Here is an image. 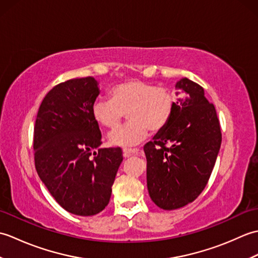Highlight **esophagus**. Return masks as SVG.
<instances>
[{
    "instance_id": "obj_1",
    "label": "esophagus",
    "mask_w": 258,
    "mask_h": 258,
    "mask_svg": "<svg viewBox=\"0 0 258 258\" xmlns=\"http://www.w3.org/2000/svg\"><path fill=\"white\" fill-rule=\"evenodd\" d=\"M139 154H140V151L138 149H124L123 150V155L125 158L139 155Z\"/></svg>"
}]
</instances>
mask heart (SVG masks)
Wrapping results in <instances>:
<instances>
[{
	"label": "heart",
	"mask_w": 258,
	"mask_h": 258,
	"mask_svg": "<svg viewBox=\"0 0 258 258\" xmlns=\"http://www.w3.org/2000/svg\"><path fill=\"white\" fill-rule=\"evenodd\" d=\"M111 98H97L93 103L92 115L96 123L115 128L127 115L128 123L109 133L113 145L128 147L143 142L149 131L160 133L174 115L177 102L167 87L141 80H130L109 90Z\"/></svg>",
	"instance_id": "obj_1"
}]
</instances>
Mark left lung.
I'll use <instances>...</instances> for the list:
<instances>
[{"instance_id":"obj_1","label":"left lung","mask_w":258,"mask_h":258,"mask_svg":"<svg viewBox=\"0 0 258 258\" xmlns=\"http://www.w3.org/2000/svg\"><path fill=\"white\" fill-rule=\"evenodd\" d=\"M171 122L144 146L147 189L165 211L195 201L211 177L222 143L215 106L201 85L182 79Z\"/></svg>"}]
</instances>
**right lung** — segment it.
Returning <instances> with one entry per match:
<instances>
[{
    "label": "right lung",
    "instance_id": "obj_1",
    "mask_svg": "<svg viewBox=\"0 0 258 258\" xmlns=\"http://www.w3.org/2000/svg\"><path fill=\"white\" fill-rule=\"evenodd\" d=\"M100 94L92 76L62 82L47 92L34 126L38 176L65 211L92 216L108 204L123 161L119 147L98 149L102 134L92 115Z\"/></svg>",
    "mask_w": 258,
    "mask_h": 258
}]
</instances>
